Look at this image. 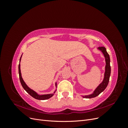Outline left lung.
<instances>
[{
	"label": "left lung",
	"mask_w": 128,
	"mask_h": 128,
	"mask_svg": "<svg viewBox=\"0 0 128 128\" xmlns=\"http://www.w3.org/2000/svg\"><path fill=\"white\" fill-rule=\"evenodd\" d=\"M98 49L100 50V51L103 53L104 58H105L106 67H105V72H104V78L102 82L100 84L97 88H96L94 90V91L92 94L83 96V98H92L98 96L99 94H101L102 91L104 90V89H105L107 86L108 82H109L110 77V70H111L110 66V56L107 52L106 49L104 47H103V46H99Z\"/></svg>",
	"instance_id": "1"
}]
</instances>
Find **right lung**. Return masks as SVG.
Wrapping results in <instances>:
<instances>
[{
    "label": "right lung",
    "instance_id": "right-lung-1",
    "mask_svg": "<svg viewBox=\"0 0 128 128\" xmlns=\"http://www.w3.org/2000/svg\"><path fill=\"white\" fill-rule=\"evenodd\" d=\"M21 57H22V56L20 58V61H21ZM18 74H19V78H20V82H21V84L22 85V87L24 88L26 91V92L27 93H28V94L31 96H32L33 98H35L36 99H38V100H46V99H48L51 97H52V96L54 95L53 94H49L39 95V94H38L36 92H34V90H32V89L30 88L28 86H27L26 84L25 83V82H24V80H23V79L22 78L21 70H20V64H18ZM55 92L54 93H55Z\"/></svg>",
    "mask_w": 128,
    "mask_h": 128
}]
</instances>
